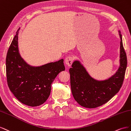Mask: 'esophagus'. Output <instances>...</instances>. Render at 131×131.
Here are the masks:
<instances>
[{"mask_svg": "<svg viewBox=\"0 0 131 131\" xmlns=\"http://www.w3.org/2000/svg\"><path fill=\"white\" fill-rule=\"evenodd\" d=\"M73 59L72 57H67L65 59V62L66 65L67 66L70 67V66H71L72 63L73 62Z\"/></svg>", "mask_w": 131, "mask_h": 131, "instance_id": "esophagus-1", "label": "esophagus"}]
</instances>
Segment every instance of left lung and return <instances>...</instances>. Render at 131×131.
<instances>
[{"mask_svg":"<svg viewBox=\"0 0 131 131\" xmlns=\"http://www.w3.org/2000/svg\"><path fill=\"white\" fill-rule=\"evenodd\" d=\"M120 37L119 66L115 74L105 80H97L91 77L78 60L74 61L69 70L71 92L74 99L82 106L95 108L107 103L117 94L124 82L127 64V56Z\"/></svg>","mask_w":131,"mask_h":131,"instance_id":"left-lung-1","label":"left lung"}]
</instances>
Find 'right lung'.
Listing matches in <instances>:
<instances>
[{"instance_id": "add662e5", "label": "right lung", "mask_w": 131, "mask_h": 131, "mask_svg": "<svg viewBox=\"0 0 131 131\" xmlns=\"http://www.w3.org/2000/svg\"><path fill=\"white\" fill-rule=\"evenodd\" d=\"M16 32L6 58L7 82L10 90L22 104L37 106L49 96L51 83L58 74L65 71L63 59L40 66H32L21 57L18 47Z\"/></svg>"}]
</instances>
